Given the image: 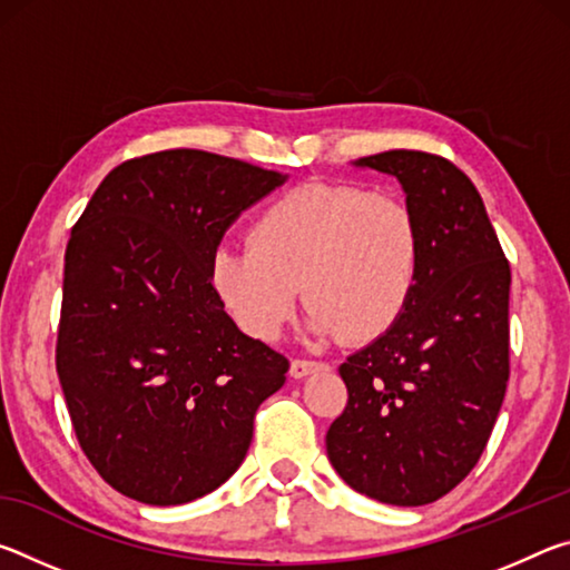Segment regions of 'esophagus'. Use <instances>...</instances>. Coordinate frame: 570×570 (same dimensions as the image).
Segmentation results:
<instances>
[{"label": "esophagus", "mask_w": 570, "mask_h": 570, "mask_svg": "<svg viewBox=\"0 0 570 570\" xmlns=\"http://www.w3.org/2000/svg\"><path fill=\"white\" fill-rule=\"evenodd\" d=\"M324 370L322 362H312V360H294L292 366H288V374H292L294 380H304L308 377L312 372H320Z\"/></svg>", "instance_id": "esophagus-1"}]
</instances>
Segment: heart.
Returning a JSON list of instances; mask_svg holds the SVG:
<instances>
[{
    "label": "heart",
    "mask_w": 570,
    "mask_h": 570,
    "mask_svg": "<svg viewBox=\"0 0 570 570\" xmlns=\"http://www.w3.org/2000/svg\"><path fill=\"white\" fill-rule=\"evenodd\" d=\"M422 240L412 210L346 183H306L256 216L248 246L220 244L208 284L254 340H274L294 312L298 284L314 340L372 342L410 306Z\"/></svg>",
    "instance_id": "b5f03b06"
}]
</instances>
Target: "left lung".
<instances>
[{"mask_svg": "<svg viewBox=\"0 0 570 570\" xmlns=\"http://www.w3.org/2000/svg\"><path fill=\"white\" fill-rule=\"evenodd\" d=\"M354 168L400 183L422 258L400 322L340 366L350 400L326 455L356 493L428 505L475 468L503 404L510 266L478 188L450 160L387 150Z\"/></svg>", "mask_w": 570, "mask_h": 570, "instance_id": "left-lung-1", "label": "left lung"}]
</instances>
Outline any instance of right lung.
I'll return each mask as SVG.
<instances>
[{
    "label": "right lung",
    "instance_id": "obj_1",
    "mask_svg": "<svg viewBox=\"0 0 570 570\" xmlns=\"http://www.w3.org/2000/svg\"><path fill=\"white\" fill-rule=\"evenodd\" d=\"M288 176L206 150L125 160L65 250L57 374L80 448L146 505L204 498L244 462L288 362L250 340L208 284L234 220Z\"/></svg>",
    "mask_w": 570,
    "mask_h": 570
}]
</instances>
